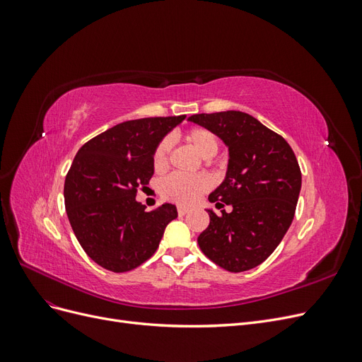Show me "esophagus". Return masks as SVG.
<instances>
[{"instance_id": "34e87169", "label": "esophagus", "mask_w": 362, "mask_h": 362, "mask_svg": "<svg viewBox=\"0 0 362 362\" xmlns=\"http://www.w3.org/2000/svg\"><path fill=\"white\" fill-rule=\"evenodd\" d=\"M189 213V208L187 206H178V214L180 216H184V214H187Z\"/></svg>"}]
</instances>
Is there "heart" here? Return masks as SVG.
<instances>
[{"label": "heart", "mask_w": 362, "mask_h": 362, "mask_svg": "<svg viewBox=\"0 0 362 362\" xmlns=\"http://www.w3.org/2000/svg\"><path fill=\"white\" fill-rule=\"evenodd\" d=\"M184 139L187 144L198 152V154L206 160L213 158L218 151V140L213 131L196 127L189 129L184 134ZM169 151L170 141L163 139L152 154V166L157 172L164 170L169 163ZM211 180L206 175H181L172 173L164 178L160 184V193L164 199L177 202L180 205H192L201 198V194L210 190Z\"/></svg>", "instance_id": "obj_1"}]
</instances>
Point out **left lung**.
Instances as JSON below:
<instances>
[{"label":"left lung","instance_id":"obj_1","mask_svg":"<svg viewBox=\"0 0 362 362\" xmlns=\"http://www.w3.org/2000/svg\"><path fill=\"white\" fill-rule=\"evenodd\" d=\"M221 137L229 149L225 181L208 196L217 216L206 210L210 225L198 237L205 257L228 272L259 266L290 228L299 199L302 173L298 158L282 136L243 112L190 116Z\"/></svg>","mask_w":362,"mask_h":362}]
</instances>
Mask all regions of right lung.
<instances>
[{"label": "right lung", "instance_id": "right-lung-1", "mask_svg": "<svg viewBox=\"0 0 362 362\" xmlns=\"http://www.w3.org/2000/svg\"><path fill=\"white\" fill-rule=\"evenodd\" d=\"M182 116L127 120L84 144L64 180V206L78 243L96 264L129 272L156 254L177 206L154 211L136 201L149 184L152 154Z\"/></svg>", "mask_w": 362, "mask_h": 362}]
</instances>
